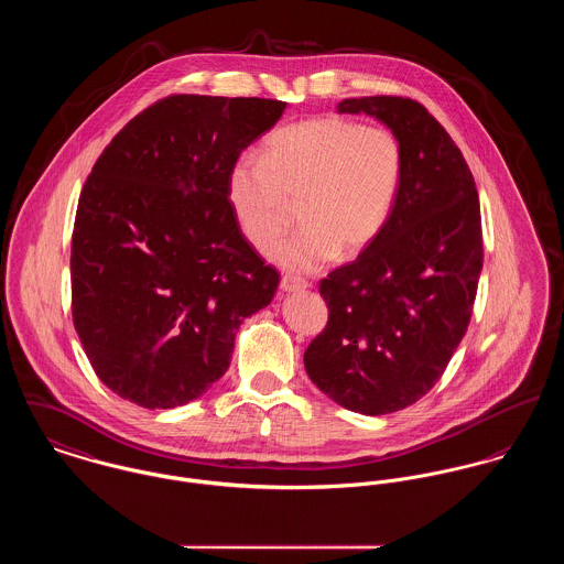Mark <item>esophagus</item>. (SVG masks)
<instances>
[{
  "label": "esophagus",
  "instance_id": "esophagus-1",
  "mask_svg": "<svg viewBox=\"0 0 564 564\" xmlns=\"http://www.w3.org/2000/svg\"><path fill=\"white\" fill-rule=\"evenodd\" d=\"M307 286H310V284H307L306 280H302V278H297V275H291V273L282 275V280H280V289L286 291V293L306 291Z\"/></svg>",
  "mask_w": 564,
  "mask_h": 564
}]
</instances>
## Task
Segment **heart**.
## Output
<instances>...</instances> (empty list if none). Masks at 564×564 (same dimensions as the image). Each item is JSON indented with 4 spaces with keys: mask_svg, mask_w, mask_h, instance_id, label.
Wrapping results in <instances>:
<instances>
[{
    "mask_svg": "<svg viewBox=\"0 0 564 564\" xmlns=\"http://www.w3.org/2000/svg\"><path fill=\"white\" fill-rule=\"evenodd\" d=\"M403 156L397 138L343 116H316L273 131L258 161H239L228 200L248 243L269 254L293 221L302 230L275 258L312 273L332 258L358 257L383 230L399 194Z\"/></svg>",
    "mask_w": 564,
    "mask_h": 564,
    "instance_id": "obj_1",
    "label": "heart"
}]
</instances>
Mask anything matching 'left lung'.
I'll list each match as a JSON object with an SVG mask.
<instances>
[{
  "instance_id": "obj_1",
  "label": "left lung",
  "mask_w": 564,
  "mask_h": 564,
  "mask_svg": "<svg viewBox=\"0 0 564 564\" xmlns=\"http://www.w3.org/2000/svg\"><path fill=\"white\" fill-rule=\"evenodd\" d=\"M399 140L403 172L379 237L321 280L327 325L307 345V377L347 410L381 415L420 401L462 343L482 269L474 176L459 147L422 102L359 97Z\"/></svg>"
}]
</instances>
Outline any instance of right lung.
<instances>
[{
    "instance_id": "1",
    "label": "right lung",
    "mask_w": 564,
    "mask_h": 564,
    "mask_svg": "<svg viewBox=\"0 0 564 564\" xmlns=\"http://www.w3.org/2000/svg\"><path fill=\"white\" fill-rule=\"evenodd\" d=\"M286 102L172 95L97 159L70 239L73 325L97 377L144 410L187 405L228 370L280 273L243 237L228 178Z\"/></svg>"
}]
</instances>
